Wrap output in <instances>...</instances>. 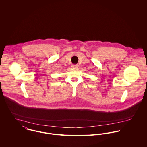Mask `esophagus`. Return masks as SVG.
<instances>
[{"label":"esophagus","instance_id":"34e87169","mask_svg":"<svg viewBox=\"0 0 147 147\" xmlns=\"http://www.w3.org/2000/svg\"><path fill=\"white\" fill-rule=\"evenodd\" d=\"M73 68H78V67H79V65H78V64H76V65H72V66Z\"/></svg>","mask_w":147,"mask_h":147}]
</instances>
